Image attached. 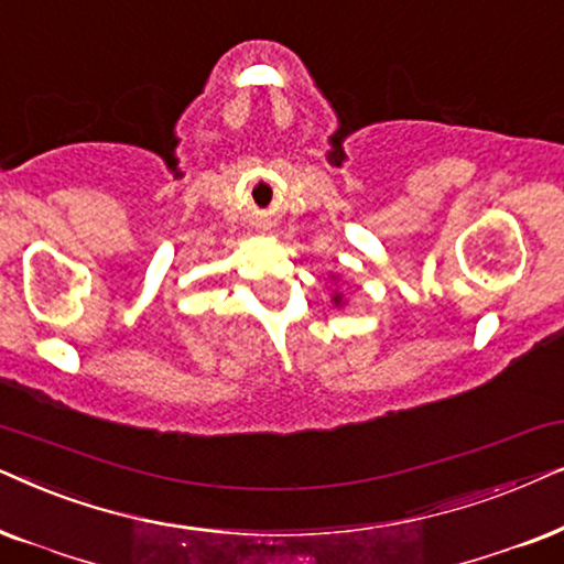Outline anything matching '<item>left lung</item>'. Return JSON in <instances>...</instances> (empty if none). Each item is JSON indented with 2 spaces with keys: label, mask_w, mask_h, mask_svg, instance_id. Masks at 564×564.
<instances>
[{
  "label": "left lung",
  "mask_w": 564,
  "mask_h": 564,
  "mask_svg": "<svg viewBox=\"0 0 564 564\" xmlns=\"http://www.w3.org/2000/svg\"><path fill=\"white\" fill-rule=\"evenodd\" d=\"M333 302H335V306H340V304H343V296H340V294H335V296H333Z\"/></svg>",
  "instance_id": "1"
}]
</instances>
